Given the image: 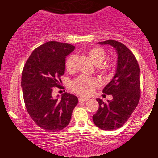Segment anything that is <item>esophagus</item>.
I'll return each instance as SVG.
<instances>
[{"instance_id":"obj_1","label":"esophagus","mask_w":158,"mask_h":158,"mask_svg":"<svg viewBox=\"0 0 158 158\" xmlns=\"http://www.w3.org/2000/svg\"><path fill=\"white\" fill-rule=\"evenodd\" d=\"M89 98H85V97H79V102H85L87 101Z\"/></svg>"}]
</instances>
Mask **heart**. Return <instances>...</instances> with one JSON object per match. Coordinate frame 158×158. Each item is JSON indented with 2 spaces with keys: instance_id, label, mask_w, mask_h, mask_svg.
Here are the masks:
<instances>
[{
  "instance_id": "b5f03b06",
  "label": "heart",
  "mask_w": 158,
  "mask_h": 158,
  "mask_svg": "<svg viewBox=\"0 0 158 158\" xmlns=\"http://www.w3.org/2000/svg\"><path fill=\"white\" fill-rule=\"evenodd\" d=\"M89 58L95 65L98 66V72L101 76L109 77L114 70V65L111 61H105L107 58L106 50L100 47H94L87 50ZM76 56L72 54L66 60L65 66L69 73H73L76 70ZM98 85V82L92 78L81 76L72 83V89L75 92L80 95H89L93 92Z\"/></svg>"
}]
</instances>
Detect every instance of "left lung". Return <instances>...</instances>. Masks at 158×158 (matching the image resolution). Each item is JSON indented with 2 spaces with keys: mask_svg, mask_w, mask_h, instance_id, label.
Masks as SVG:
<instances>
[{
  "mask_svg": "<svg viewBox=\"0 0 158 158\" xmlns=\"http://www.w3.org/2000/svg\"><path fill=\"white\" fill-rule=\"evenodd\" d=\"M116 49L118 65L116 73L103 89V93L111 95L113 99L104 102L97 98L98 109L92 116L93 122L102 130H116L121 128L136 109L141 97L140 67L133 52L118 41L99 42Z\"/></svg>",
  "mask_w": 158,
  "mask_h": 158,
  "instance_id": "left-lung-1",
  "label": "left lung"
}]
</instances>
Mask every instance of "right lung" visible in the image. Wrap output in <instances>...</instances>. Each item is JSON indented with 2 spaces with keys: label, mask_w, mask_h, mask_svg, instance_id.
I'll use <instances>...</instances> for the list:
<instances>
[{
  "label": "right lung",
  "mask_w": 158,
  "mask_h": 158,
  "mask_svg": "<svg viewBox=\"0 0 158 158\" xmlns=\"http://www.w3.org/2000/svg\"><path fill=\"white\" fill-rule=\"evenodd\" d=\"M75 47L66 43L49 41L33 51L27 60L21 77L23 100L33 122L47 131L66 128L78 103L76 95L65 92L61 99L53 98L55 87L65 73L66 58Z\"/></svg>",
  "instance_id": "1"
}]
</instances>
